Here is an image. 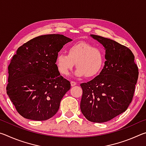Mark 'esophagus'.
<instances>
[{"label": "esophagus", "mask_w": 146, "mask_h": 146, "mask_svg": "<svg viewBox=\"0 0 146 146\" xmlns=\"http://www.w3.org/2000/svg\"><path fill=\"white\" fill-rule=\"evenodd\" d=\"M71 86H75V85H76V82H74V81H71Z\"/></svg>", "instance_id": "34e87169"}]
</instances>
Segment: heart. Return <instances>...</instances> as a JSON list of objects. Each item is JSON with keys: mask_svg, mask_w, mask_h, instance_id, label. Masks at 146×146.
Returning a JSON list of instances; mask_svg holds the SVG:
<instances>
[{"mask_svg": "<svg viewBox=\"0 0 146 146\" xmlns=\"http://www.w3.org/2000/svg\"><path fill=\"white\" fill-rule=\"evenodd\" d=\"M77 68L75 75L92 77L100 72L104 64V56L100 49L82 42L70 46L68 54L59 53L56 59V66L58 72L68 75L73 66Z\"/></svg>", "mask_w": 146, "mask_h": 146, "instance_id": "heart-1", "label": "heart"}]
</instances>
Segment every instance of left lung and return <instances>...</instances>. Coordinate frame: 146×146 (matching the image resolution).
Segmentation results:
<instances>
[{"label":"left lung","instance_id":"1","mask_svg":"<svg viewBox=\"0 0 146 146\" xmlns=\"http://www.w3.org/2000/svg\"><path fill=\"white\" fill-rule=\"evenodd\" d=\"M104 47L105 65L99 75L80 84V110L89 121L102 123L127 110L133 100L138 69L130 49L111 39L91 35Z\"/></svg>","mask_w":146,"mask_h":146}]
</instances>
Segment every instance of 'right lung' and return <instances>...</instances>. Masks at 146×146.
<instances>
[{
    "label": "right lung",
    "mask_w": 146,
    "mask_h": 146,
    "mask_svg": "<svg viewBox=\"0 0 146 146\" xmlns=\"http://www.w3.org/2000/svg\"><path fill=\"white\" fill-rule=\"evenodd\" d=\"M71 38L63 35L36 36L20 46L8 66L6 91L22 117L48 120L57 113L70 82L56 68L58 53Z\"/></svg>",
    "instance_id": "1"
}]
</instances>
